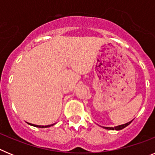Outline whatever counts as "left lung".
I'll return each mask as SVG.
<instances>
[{"instance_id": "left-lung-1", "label": "left lung", "mask_w": 155, "mask_h": 155, "mask_svg": "<svg viewBox=\"0 0 155 155\" xmlns=\"http://www.w3.org/2000/svg\"><path fill=\"white\" fill-rule=\"evenodd\" d=\"M132 121H133V120H131L130 122H129V123H127V124H123V125L117 126V127H103V128L107 129V130H122V129H124V128H125L126 127H127V126H128L129 124H130L131 122H132Z\"/></svg>"}]
</instances>
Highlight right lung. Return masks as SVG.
Returning a JSON list of instances; mask_svg holds the SVG:
<instances>
[{
	"label": "right lung",
	"mask_w": 155,
	"mask_h": 155,
	"mask_svg": "<svg viewBox=\"0 0 155 155\" xmlns=\"http://www.w3.org/2000/svg\"><path fill=\"white\" fill-rule=\"evenodd\" d=\"M28 124L31 126H33V127H39V128H46V127H51V126L54 125V124H51V125H47V126H39V125H35V124H29V123H28Z\"/></svg>",
	"instance_id": "obj_1"
}]
</instances>
